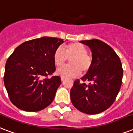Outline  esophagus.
<instances>
[{"mask_svg":"<svg viewBox=\"0 0 133 133\" xmlns=\"http://www.w3.org/2000/svg\"><path fill=\"white\" fill-rule=\"evenodd\" d=\"M61 81H64V78H63V77L61 78Z\"/></svg>","mask_w":133,"mask_h":133,"instance_id":"34e87169","label":"esophagus"}]
</instances>
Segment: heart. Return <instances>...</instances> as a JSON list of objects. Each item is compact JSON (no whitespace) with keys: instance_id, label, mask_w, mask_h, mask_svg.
I'll return each instance as SVG.
<instances>
[{"instance_id":"1","label":"heart","mask_w":133,"mask_h":133,"mask_svg":"<svg viewBox=\"0 0 133 133\" xmlns=\"http://www.w3.org/2000/svg\"><path fill=\"white\" fill-rule=\"evenodd\" d=\"M88 50L84 45L73 43L67 45L64 50L62 48L56 49L53 55L55 64L58 67L63 66L70 59L71 65L64 66L56 71L57 75L63 78L76 77L82 74H86L92 65V59L88 55Z\"/></svg>"}]
</instances>
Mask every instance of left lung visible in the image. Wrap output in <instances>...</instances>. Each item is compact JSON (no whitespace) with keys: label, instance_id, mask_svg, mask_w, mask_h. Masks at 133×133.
<instances>
[{"label":"left lung","instance_id":"1","mask_svg":"<svg viewBox=\"0 0 133 133\" xmlns=\"http://www.w3.org/2000/svg\"><path fill=\"white\" fill-rule=\"evenodd\" d=\"M81 43L91 50L92 65L81 78L83 83L74 81L71 100L80 111L97 114L109 108L115 101L122 83V64L115 51L103 41L92 39Z\"/></svg>","mask_w":133,"mask_h":133}]
</instances>
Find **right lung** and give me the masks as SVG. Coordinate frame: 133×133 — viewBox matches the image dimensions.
I'll return each mask as SVG.
<instances>
[{
	"mask_svg": "<svg viewBox=\"0 0 133 133\" xmlns=\"http://www.w3.org/2000/svg\"><path fill=\"white\" fill-rule=\"evenodd\" d=\"M63 43V39L47 36L31 40L19 45L8 59L4 84L17 108L38 111L52 102L61 78L47 76L55 71L54 53Z\"/></svg>",
	"mask_w": 133,
	"mask_h": 133,
	"instance_id": "obj_1",
	"label": "right lung"
}]
</instances>
